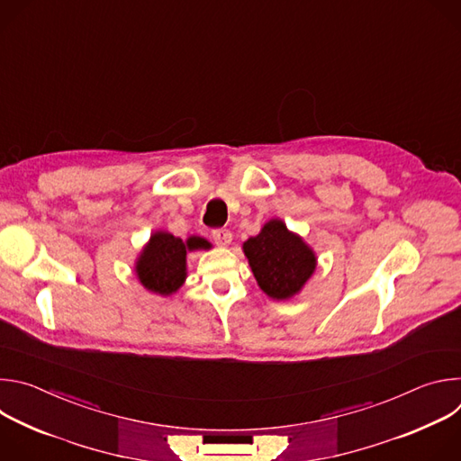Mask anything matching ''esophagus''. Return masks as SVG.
<instances>
[{
    "label": "esophagus",
    "instance_id": "esophagus-1",
    "mask_svg": "<svg viewBox=\"0 0 461 461\" xmlns=\"http://www.w3.org/2000/svg\"><path fill=\"white\" fill-rule=\"evenodd\" d=\"M212 237H213L215 244H217V246H222V248L230 246V242H231V233H230V230H213V231H212Z\"/></svg>",
    "mask_w": 461,
    "mask_h": 461
}]
</instances>
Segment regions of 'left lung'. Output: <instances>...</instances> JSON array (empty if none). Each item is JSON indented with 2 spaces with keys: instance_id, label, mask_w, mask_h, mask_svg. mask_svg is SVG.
Returning a JSON list of instances; mask_svg holds the SVG:
<instances>
[{
  "instance_id": "obj_1",
  "label": "left lung",
  "mask_w": 461,
  "mask_h": 461,
  "mask_svg": "<svg viewBox=\"0 0 461 461\" xmlns=\"http://www.w3.org/2000/svg\"><path fill=\"white\" fill-rule=\"evenodd\" d=\"M242 249L260 290L277 301L299 294L317 267L313 249L279 219L262 226Z\"/></svg>"
}]
</instances>
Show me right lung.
<instances>
[{
    "mask_svg": "<svg viewBox=\"0 0 461 461\" xmlns=\"http://www.w3.org/2000/svg\"><path fill=\"white\" fill-rule=\"evenodd\" d=\"M203 237H189L185 242L167 231H155L137 258L135 272L142 286L157 295L175 294L185 281V255L194 249H210Z\"/></svg>",
    "mask_w": 461,
    "mask_h": 461,
    "instance_id": "right-lung-1",
    "label": "right lung"
}]
</instances>
